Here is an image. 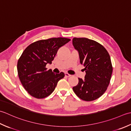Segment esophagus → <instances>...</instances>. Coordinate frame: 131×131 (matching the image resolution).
Segmentation results:
<instances>
[{
    "mask_svg": "<svg viewBox=\"0 0 131 131\" xmlns=\"http://www.w3.org/2000/svg\"><path fill=\"white\" fill-rule=\"evenodd\" d=\"M65 76H66V77H70L71 75L70 74H69L68 73H65Z\"/></svg>",
    "mask_w": 131,
    "mask_h": 131,
    "instance_id": "obj_1",
    "label": "esophagus"
}]
</instances>
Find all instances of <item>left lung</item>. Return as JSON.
Masks as SVG:
<instances>
[{"label": "left lung", "instance_id": "8db88e82", "mask_svg": "<svg viewBox=\"0 0 131 131\" xmlns=\"http://www.w3.org/2000/svg\"><path fill=\"white\" fill-rule=\"evenodd\" d=\"M73 45L79 51L80 60L86 72L85 80L79 78L73 87L80 99L92 101L102 96L110 84L113 66L110 55L102 45L86 38H73Z\"/></svg>", "mask_w": 131, "mask_h": 131}]
</instances>
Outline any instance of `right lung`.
I'll list each match as a JSON object with an SVG mask.
<instances>
[{
	"instance_id": "right-lung-1",
	"label": "right lung",
	"mask_w": 131,
	"mask_h": 131,
	"mask_svg": "<svg viewBox=\"0 0 131 131\" xmlns=\"http://www.w3.org/2000/svg\"><path fill=\"white\" fill-rule=\"evenodd\" d=\"M58 37L39 40L29 45L17 62L18 77L24 89L34 98L42 99L50 95L58 82L64 77L63 72L57 74L46 66L51 63L58 49L70 41Z\"/></svg>"
}]
</instances>
